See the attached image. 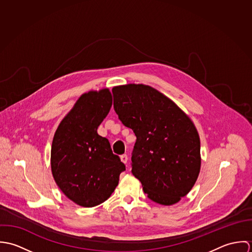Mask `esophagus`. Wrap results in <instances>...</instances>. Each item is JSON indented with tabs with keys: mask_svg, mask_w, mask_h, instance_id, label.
Wrapping results in <instances>:
<instances>
[{
	"mask_svg": "<svg viewBox=\"0 0 252 252\" xmlns=\"http://www.w3.org/2000/svg\"><path fill=\"white\" fill-rule=\"evenodd\" d=\"M120 159H121V161H122L124 164H126L127 161H128V155H127V154H122V155L120 156Z\"/></svg>",
	"mask_w": 252,
	"mask_h": 252,
	"instance_id": "34e87169",
	"label": "esophagus"
}]
</instances>
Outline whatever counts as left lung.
<instances>
[{
	"instance_id": "8db88e82",
	"label": "left lung",
	"mask_w": 252,
	"mask_h": 252,
	"mask_svg": "<svg viewBox=\"0 0 252 252\" xmlns=\"http://www.w3.org/2000/svg\"><path fill=\"white\" fill-rule=\"evenodd\" d=\"M113 108L137 141L132 174L147 197L171 206L194 186L201 169L200 138L192 120L171 99L144 84L112 88Z\"/></svg>"
}]
</instances>
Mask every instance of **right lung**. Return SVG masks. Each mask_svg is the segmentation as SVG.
Returning a JSON list of instances; mask_svg holds the SVG:
<instances>
[{
    "mask_svg": "<svg viewBox=\"0 0 252 252\" xmlns=\"http://www.w3.org/2000/svg\"><path fill=\"white\" fill-rule=\"evenodd\" d=\"M108 88L82 94L59 124L51 145V172L73 203L92 208L108 200L125 165L97 129L109 112Z\"/></svg>",
    "mask_w": 252,
    "mask_h": 252,
    "instance_id": "1",
    "label": "right lung"
}]
</instances>
